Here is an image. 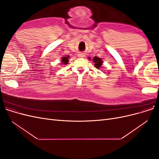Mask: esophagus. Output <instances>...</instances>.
<instances>
[{
	"mask_svg": "<svg viewBox=\"0 0 159 159\" xmlns=\"http://www.w3.org/2000/svg\"><path fill=\"white\" fill-rule=\"evenodd\" d=\"M78 57H84L85 56V54L84 52H79V54H78Z\"/></svg>",
	"mask_w": 159,
	"mask_h": 159,
	"instance_id": "esophagus-1",
	"label": "esophagus"
}]
</instances>
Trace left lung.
Here are the masks:
<instances>
[{"instance_id":"left-lung-1","label":"left lung","mask_w":159,"mask_h":159,"mask_svg":"<svg viewBox=\"0 0 159 159\" xmlns=\"http://www.w3.org/2000/svg\"><path fill=\"white\" fill-rule=\"evenodd\" d=\"M93 62L95 63V68L99 69L100 67L102 66V62L103 61H102V59H101L100 57H98L95 56L94 58L93 59Z\"/></svg>"}]
</instances>
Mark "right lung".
<instances>
[{"label":"right lung","instance_id":"1","mask_svg":"<svg viewBox=\"0 0 159 159\" xmlns=\"http://www.w3.org/2000/svg\"><path fill=\"white\" fill-rule=\"evenodd\" d=\"M68 58H69V56H67L66 57H62V59H61L62 64H68Z\"/></svg>","mask_w":159,"mask_h":159}]
</instances>
